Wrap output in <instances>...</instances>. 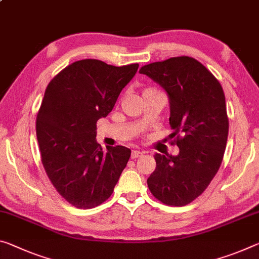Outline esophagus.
<instances>
[{"mask_svg": "<svg viewBox=\"0 0 259 259\" xmlns=\"http://www.w3.org/2000/svg\"><path fill=\"white\" fill-rule=\"evenodd\" d=\"M142 155H143V152H141V151L135 150V151L131 152V159H136V158L142 157Z\"/></svg>", "mask_w": 259, "mask_h": 259, "instance_id": "34e87169", "label": "esophagus"}]
</instances>
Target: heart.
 I'll return each mask as SVG.
<instances>
[{
	"label": "heart",
	"instance_id": "obj_1",
	"mask_svg": "<svg viewBox=\"0 0 259 259\" xmlns=\"http://www.w3.org/2000/svg\"><path fill=\"white\" fill-rule=\"evenodd\" d=\"M145 90H151V89H150V88H149V89H145ZM145 90H144V91H145Z\"/></svg>",
	"mask_w": 259,
	"mask_h": 259
}]
</instances>
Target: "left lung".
Listing matches in <instances>:
<instances>
[{
    "label": "left lung",
    "instance_id": "left-lung-1",
    "mask_svg": "<svg viewBox=\"0 0 259 259\" xmlns=\"http://www.w3.org/2000/svg\"><path fill=\"white\" fill-rule=\"evenodd\" d=\"M141 73L169 97V143L180 153L155 154L147 186L169 206H184L200 196L218 173L228 137L225 93L219 80L194 57L178 56L143 65Z\"/></svg>",
    "mask_w": 259,
    "mask_h": 259
}]
</instances>
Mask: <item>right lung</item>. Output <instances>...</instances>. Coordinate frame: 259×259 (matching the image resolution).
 Returning <instances> with one entry per match:
<instances>
[{
  "label": "right lung",
  "mask_w": 259,
  "mask_h": 259,
  "mask_svg": "<svg viewBox=\"0 0 259 259\" xmlns=\"http://www.w3.org/2000/svg\"><path fill=\"white\" fill-rule=\"evenodd\" d=\"M139 67L99 60L76 61L49 81L36 115V138L45 170L56 191L77 208L107 200L131 151L96 139L97 121L112 112Z\"/></svg>",
  "instance_id": "add662e5"
}]
</instances>
